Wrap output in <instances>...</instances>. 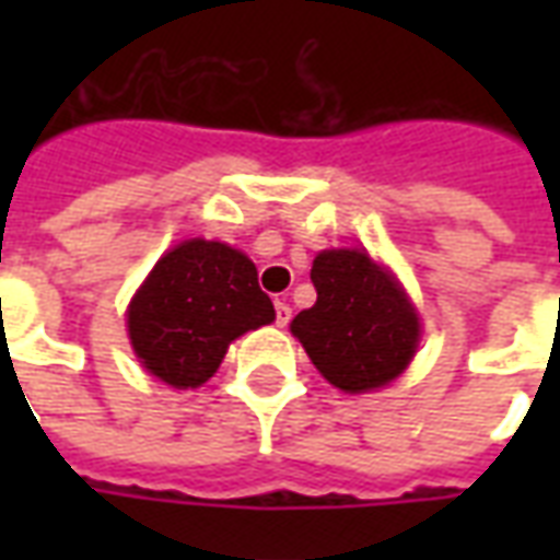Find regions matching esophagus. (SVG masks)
Instances as JSON below:
<instances>
[{"mask_svg": "<svg viewBox=\"0 0 560 560\" xmlns=\"http://www.w3.org/2000/svg\"><path fill=\"white\" fill-rule=\"evenodd\" d=\"M288 320H291V305L284 303V300H279V303H276V324H279V327H288Z\"/></svg>", "mask_w": 560, "mask_h": 560, "instance_id": "esophagus-1", "label": "esophagus"}]
</instances>
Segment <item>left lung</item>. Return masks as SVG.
Listing matches in <instances>:
<instances>
[{
	"label": "left lung",
	"instance_id": "1",
	"mask_svg": "<svg viewBox=\"0 0 560 560\" xmlns=\"http://www.w3.org/2000/svg\"><path fill=\"white\" fill-rule=\"evenodd\" d=\"M317 303L291 320L308 360L341 393H369L411 365L420 315L396 276L363 248H327L312 264Z\"/></svg>",
	"mask_w": 560,
	"mask_h": 560
}]
</instances>
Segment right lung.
Returning <instances> with one entry per match:
<instances>
[{
    "instance_id": "add662e5",
    "label": "right lung",
    "mask_w": 560,
    "mask_h": 560,
    "mask_svg": "<svg viewBox=\"0 0 560 560\" xmlns=\"http://www.w3.org/2000/svg\"><path fill=\"white\" fill-rule=\"evenodd\" d=\"M272 320V300L243 252L215 240H185L135 293L128 339L149 375L195 389L215 375L233 339Z\"/></svg>"
}]
</instances>
